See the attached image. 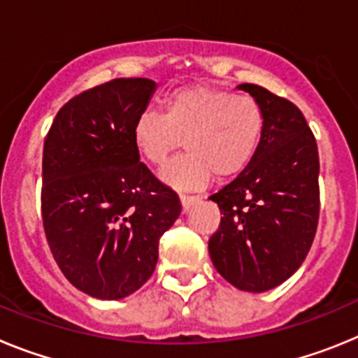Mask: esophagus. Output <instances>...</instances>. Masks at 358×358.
<instances>
[{"instance_id": "esophagus-1", "label": "esophagus", "mask_w": 358, "mask_h": 358, "mask_svg": "<svg viewBox=\"0 0 358 358\" xmlns=\"http://www.w3.org/2000/svg\"><path fill=\"white\" fill-rule=\"evenodd\" d=\"M195 202H199V197H195V195L181 194V204H182V211H185V213H188V210L194 206Z\"/></svg>"}]
</instances>
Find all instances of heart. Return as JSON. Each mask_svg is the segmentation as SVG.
Listing matches in <instances>:
<instances>
[{
	"mask_svg": "<svg viewBox=\"0 0 358 358\" xmlns=\"http://www.w3.org/2000/svg\"><path fill=\"white\" fill-rule=\"evenodd\" d=\"M264 109L249 94H233L210 85L173 91L163 116L143 113L132 129V143L141 159L163 169L177 148L188 154L164 172V181L181 189L238 176L249 166L264 134Z\"/></svg>",
	"mask_w": 358,
	"mask_h": 358,
	"instance_id": "obj_1",
	"label": "heart"
}]
</instances>
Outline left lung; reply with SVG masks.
Wrapping results in <instances>:
<instances>
[{
  "mask_svg": "<svg viewBox=\"0 0 358 358\" xmlns=\"http://www.w3.org/2000/svg\"><path fill=\"white\" fill-rule=\"evenodd\" d=\"M264 109L260 147L211 195L222 213L208 242L218 274L245 292L281 285L301 267L319 220V154L305 116L262 85L240 84Z\"/></svg>",
  "mask_w": 358,
  "mask_h": 358,
  "instance_id": "obj_1",
  "label": "left lung"
}]
</instances>
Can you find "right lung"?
Segmentation results:
<instances>
[{
  "label": "right lung",
  "mask_w": 358,
  "mask_h": 358,
  "mask_svg": "<svg viewBox=\"0 0 358 358\" xmlns=\"http://www.w3.org/2000/svg\"><path fill=\"white\" fill-rule=\"evenodd\" d=\"M154 91L148 78L91 87L61 107L44 140L46 240L69 283L96 299H122L147 283L159 238L181 215L176 192L132 143Z\"/></svg>",
  "instance_id": "right-lung-1"
}]
</instances>
